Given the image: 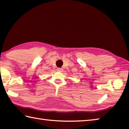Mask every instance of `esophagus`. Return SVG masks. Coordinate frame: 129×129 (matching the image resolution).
I'll use <instances>...</instances> for the list:
<instances>
[{"instance_id": "obj_1", "label": "esophagus", "mask_w": 129, "mask_h": 129, "mask_svg": "<svg viewBox=\"0 0 129 129\" xmlns=\"http://www.w3.org/2000/svg\"><path fill=\"white\" fill-rule=\"evenodd\" d=\"M57 70V71H59V72H62L63 70L62 69H61V68H58L57 70Z\"/></svg>"}]
</instances>
